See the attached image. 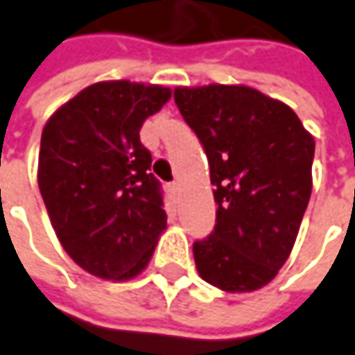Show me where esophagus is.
<instances>
[{
  "label": "esophagus",
  "instance_id": "34e87169",
  "mask_svg": "<svg viewBox=\"0 0 355 355\" xmlns=\"http://www.w3.org/2000/svg\"><path fill=\"white\" fill-rule=\"evenodd\" d=\"M166 189H168V192H171L173 196H177V192H178V184H177V182H168V184H166Z\"/></svg>",
  "mask_w": 355,
  "mask_h": 355
}]
</instances>
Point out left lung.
I'll list each match as a JSON object with an SVG mask.
<instances>
[{
	"label": "left lung",
	"instance_id": "left-lung-1",
	"mask_svg": "<svg viewBox=\"0 0 355 355\" xmlns=\"http://www.w3.org/2000/svg\"><path fill=\"white\" fill-rule=\"evenodd\" d=\"M214 184L216 226L192 245L200 277L227 293L265 287L285 265L312 192L314 139L287 104L248 86L177 88Z\"/></svg>",
	"mask_w": 355,
	"mask_h": 355
}]
</instances>
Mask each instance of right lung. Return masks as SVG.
I'll return each mask as SVG.
<instances>
[{
    "label": "right lung",
    "instance_id": "right-lung-1",
    "mask_svg": "<svg viewBox=\"0 0 355 355\" xmlns=\"http://www.w3.org/2000/svg\"><path fill=\"white\" fill-rule=\"evenodd\" d=\"M168 98L163 86L98 82L44 125L41 196L64 251L92 275H139L166 227L163 189L139 129Z\"/></svg>",
    "mask_w": 355,
    "mask_h": 355
}]
</instances>
